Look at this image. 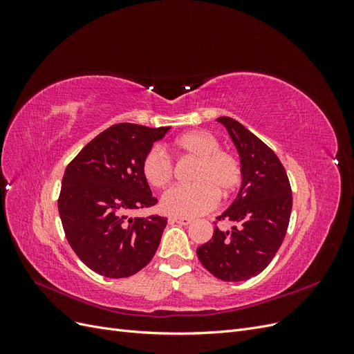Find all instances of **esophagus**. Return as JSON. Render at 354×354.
<instances>
[{
	"instance_id": "34e87169",
	"label": "esophagus",
	"mask_w": 354,
	"mask_h": 354,
	"mask_svg": "<svg viewBox=\"0 0 354 354\" xmlns=\"http://www.w3.org/2000/svg\"><path fill=\"white\" fill-rule=\"evenodd\" d=\"M173 223H178V224H183V226H187V224L192 223V218H187V217H178V216H174L169 218Z\"/></svg>"
}]
</instances>
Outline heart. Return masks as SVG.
Masks as SVG:
<instances>
[{
    "instance_id": "1",
    "label": "heart",
    "mask_w": 354,
    "mask_h": 354,
    "mask_svg": "<svg viewBox=\"0 0 354 354\" xmlns=\"http://www.w3.org/2000/svg\"><path fill=\"white\" fill-rule=\"evenodd\" d=\"M177 153L198 159L190 186L168 189L160 198V208L171 216L196 217L217 205L218 196L227 198L238 189L242 169L238 158L220 149L218 138L205 131L194 130L178 136L173 143ZM142 171L153 187L167 186L173 178V160L160 147H153L143 159Z\"/></svg>"
}]
</instances>
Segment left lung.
I'll use <instances>...</instances> for the list:
<instances>
[{"mask_svg": "<svg viewBox=\"0 0 354 354\" xmlns=\"http://www.w3.org/2000/svg\"><path fill=\"white\" fill-rule=\"evenodd\" d=\"M239 153L242 181L232 205L217 217L232 223L214 229L196 250L205 269L221 281L242 282L261 273L281 248L292 209V192L282 162L259 137L229 116L217 120Z\"/></svg>", "mask_w": 354, "mask_h": 354, "instance_id": "left-lung-1", "label": "left lung"}]
</instances>
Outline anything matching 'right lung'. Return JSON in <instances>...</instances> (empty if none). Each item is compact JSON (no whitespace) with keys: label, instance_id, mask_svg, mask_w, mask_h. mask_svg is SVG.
I'll use <instances>...</instances> for the list:
<instances>
[{"label":"right lung","instance_id":"1","mask_svg":"<svg viewBox=\"0 0 354 354\" xmlns=\"http://www.w3.org/2000/svg\"><path fill=\"white\" fill-rule=\"evenodd\" d=\"M169 128L112 125L68 165L59 196L60 220L72 250L93 272L120 279L153 259L167 218L128 214L156 205L142 164Z\"/></svg>","mask_w":354,"mask_h":354}]
</instances>
